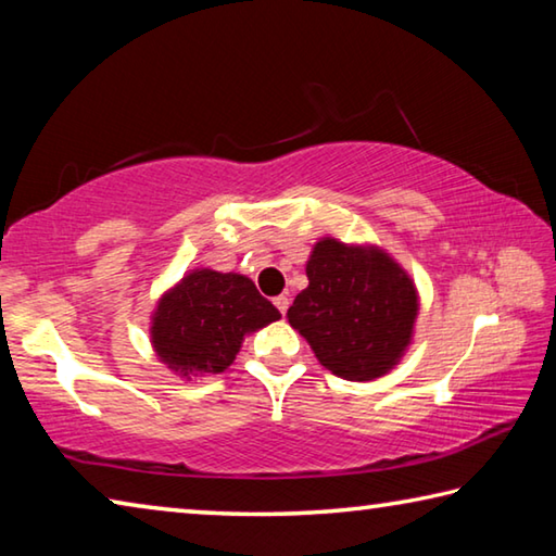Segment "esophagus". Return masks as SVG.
Instances as JSON below:
<instances>
[{
  "label": "esophagus",
  "instance_id": "1",
  "mask_svg": "<svg viewBox=\"0 0 556 556\" xmlns=\"http://www.w3.org/2000/svg\"><path fill=\"white\" fill-rule=\"evenodd\" d=\"M275 306L279 308V314L285 316V314H287V308H289V296H285V294L277 296V299H275Z\"/></svg>",
  "mask_w": 556,
  "mask_h": 556
}]
</instances>
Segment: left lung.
Segmentation results:
<instances>
[{"label": "left lung", "instance_id": "1", "mask_svg": "<svg viewBox=\"0 0 556 556\" xmlns=\"http://www.w3.org/2000/svg\"><path fill=\"white\" fill-rule=\"evenodd\" d=\"M308 287L289 306V326L324 368L370 382L397 368L414 341L419 291L409 271L372 242L321 238L306 260Z\"/></svg>", "mask_w": 556, "mask_h": 556}]
</instances>
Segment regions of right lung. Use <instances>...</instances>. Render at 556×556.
<instances>
[{
	"label": "right lung",
	"mask_w": 556,
	"mask_h": 556,
	"mask_svg": "<svg viewBox=\"0 0 556 556\" xmlns=\"http://www.w3.org/2000/svg\"><path fill=\"white\" fill-rule=\"evenodd\" d=\"M279 318L250 277L195 267L156 299L149 343L159 363L188 382L228 370L244 338Z\"/></svg>",
	"instance_id": "obj_1"
}]
</instances>
